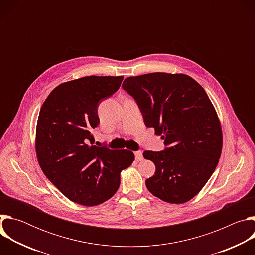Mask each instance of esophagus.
<instances>
[{"label":"esophagus","mask_w":255,"mask_h":255,"mask_svg":"<svg viewBox=\"0 0 255 255\" xmlns=\"http://www.w3.org/2000/svg\"><path fill=\"white\" fill-rule=\"evenodd\" d=\"M135 159H136L137 161H140V160L143 159V154H142L141 151H136V152H135Z\"/></svg>","instance_id":"esophagus-1"}]
</instances>
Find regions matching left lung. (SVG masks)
<instances>
[{
	"label": "left lung",
	"mask_w": 255,
	"mask_h": 255,
	"mask_svg": "<svg viewBox=\"0 0 255 255\" xmlns=\"http://www.w3.org/2000/svg\"><path fill=\"white\" fill-rule=\"evenodd\" d=\"M122 87L136 100L145 125L167 146L143 152L156 167L145 181L148 191L170 204L190 201L211 177L222 151L221 123L208 95L184 74L130 77Z\"/></svg>",
	"instance_id": "1"
}]
</instances>
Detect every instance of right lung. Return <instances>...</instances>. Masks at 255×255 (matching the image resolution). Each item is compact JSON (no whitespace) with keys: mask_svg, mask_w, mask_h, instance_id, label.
I'll list each match as a JSON object with an SVG mask.
<instances>
[{"mask_svg":"<svg viewBox=\"0 0 255 255\" xmlns=\"http://www.w3.org/2000/svg\"><path fill=\"white\" fill-rule=\"evenodd\" d=\"M124 77H84L57 86L44 101L36 126L38 163L70 201L97 206L112 198L120 173L134 161L130 150L98 147L92 135L100 122L98 106Z\"/></svg>","mask_w":255,"mask_h":255,"instance_id":"obj_1","label":"right lung"}]
</instances>
